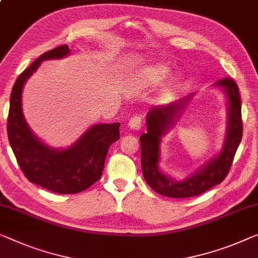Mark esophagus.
Returning <instances> with one entry per match:
<instances>
[{"instance_id": "1", "label": "esophagus", "mask_w": 258, "mask_h": 258, "mask_svg": "<svg viewBox=\"0 0 258 258\" xmlns=\"http://www.w3.org/2000/svg\"><path fill=\"white\" fill-rule=\"evenodd\" d=\"M142 126V117L141 116H133L128 120V127L132 130H140Z\"/></svg>"}]
</instances>
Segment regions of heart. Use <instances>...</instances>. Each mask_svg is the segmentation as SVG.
<instances>
[{
	"label": "heart",
	"instance_id": "heart-1",
	"mask_svg": "<svg viewBox=\"0 0 258 258\" xmlns=\"http://www.w3.org/2000/svg\"><path fill=\"white\" fill-rule=\"evenodd\" d=\"M169 73V68L166 66H162V64H159V66H154L151 68H147L144 72V78L146 81L151 83H157L160 81H162Z\"/></svg>",
	"mask_w": 258,
	"mask_h": 258
}]
</instances>
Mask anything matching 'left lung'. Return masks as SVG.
Listing matches in <instances>:
<instances>
[{"instance_id":"left-lung-1","label":"left lung","mask_w":258,"mask_h":258,"mask_svg":"<svg viewBox=\"0 0 258 258\" xmlns=\"http://www.w3.org/2000/svg\"><path fill=\"white\" fill-rule=\"evenodd\" d=\"M217 84L224 88L229 103L228 128L224 149L203 169H199L197 174L183 182H175L162 174L157 168V162L160 160L161 137L170 127L176 114L189 99H179L166 106H154L147 113V133L140 137L141 168L145 180L157 194L170 198L195 197L227 177L243 134L241 96L236 82L229 76L219 80Z\"/></svg>"}]
</instances>
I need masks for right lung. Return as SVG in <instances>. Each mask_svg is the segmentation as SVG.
Returning a JSON list of instances; mask_svg holds the SVG:
<instances>
[{
	"label": "right lung",
	"mask_w": 258,
	"mask_h": 258,
	"mask_svg": "<svg viewBox=\"0 0 258 258\" xmlns=\"http://www.w3.org/2000/svg\"><path fill=\"white\" fill-rule=\"evenodd\" d=\"M69 53L61 45L41 54L21 73L10 95L8 139L18 166L31 183L55 194H79L101 178L110 146L120 138L119 122L95 125L66 151H55L37 139L26 125L22 112V90L25 81L41 61L60 59Z\"/></svg>",
	"instance_id": "add662e5"
}]
</instances>
